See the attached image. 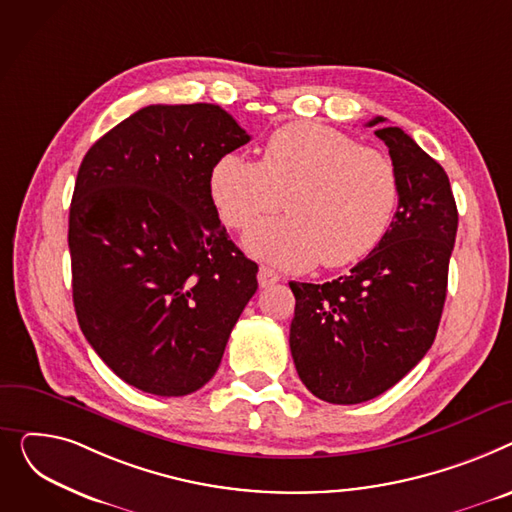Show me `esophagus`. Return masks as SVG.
Listing matches in <instances>:
<instances>
[{
    "label": "esophagus",
    "instance_id": "esophagus-1",
    "mask_svg": "<svg viewBox=\"0 0 512 512\" xmlns=\"http://www.w3.org/2000/svg\"><path fill=\"white\" fill-rule=\"evenodd\" d=\"M279 279H281V277H279L277 270L268 268V266H260V270H258V283H260V287L275 285Z\"/></svg>",
    "mask_w": 512,
    "mask_h": 512
}]
</instances>
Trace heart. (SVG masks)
Listing matches in <instances>:
<instances>
[{
	"label": "heart",
	"instance_id": "heart-1",
	"mask_svg": "<svg viewBox=\"0 0 512 512\" xmlns=\"http://www.w3.org/2000/svg\"><path fill=\"white\" fill-rule=\"evenodd\" d=\"M221 221L246 229L283 206L289 217L252 227L246 250L291 270L341 268L366 258L386 235L399 202V175L384 153L316 122L268 136L260 161L229 153L208 177Z\"/></svg>",
	"mask_w": 512,
	"mask_h": 512
}]
</instances>
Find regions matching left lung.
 Wrapping results in <instances>:
<instances>
[{
	"mask_svg": "<svg viewBox=\"0 0 512 512\" xmlns=\"http://www.w3.org/2000/svg\"><path fill=\"white\" fill-rule=\"evenodd\" d=\"M374 117L399 175L382 242L347 277L295 283L289 347L310 393L355 405L395 386L428 353L440 324L459 213L446 171L401 128Z\"/></svg>",
	"mask_w": 512,
	"mask_h": 512,
	"instance_id": "8db88e82",
	"label": "left lung"
}]
</instances>
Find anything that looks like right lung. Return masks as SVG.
I'll list each match as a JSON object with an SVG mask.
<instances>
[{
  "instance_id": "1",
  "label": "right lung",
  "mask_w": 512,
  "mask_h": 512,
  "mask_svg": "<svg viewBox=\"0 0 512 512\" xmlns=\"http://www.w3.org/2000/svg\"><path fill=\"white\" fill-rule=\"evenodd\" d=\"M246 142L219 105H148L82 159L68 231L78 324L144 393L184 397L213 378L258 289L208 190L213 165Z\"/></svg>"
}]
</instances>
